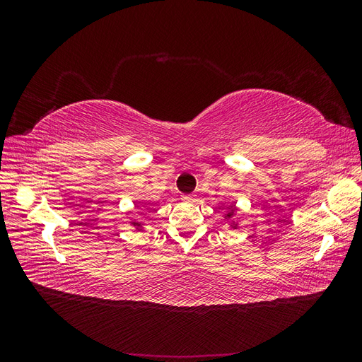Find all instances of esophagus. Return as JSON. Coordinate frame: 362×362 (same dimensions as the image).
Returning <instances> with one entry per match:
<instances>
[{"mask_svg": "<svg viewBox=\"0 0 362 362\" xmlns=\"http://www.w3.org/2000/svg\"><path fill=\"white\" fill-rule=\"evenodd\" d=\"M193 199H194L193 194H182V201H185V202H192Z\"/></svg>", "mask_w": 362, "mask_h": 362, "instance_id": "1", "label": "esophagus"}]
</instances>
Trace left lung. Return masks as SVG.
I'll list each match as a JSON object with an SVG mask.
<instances>
[{
  "label": "left lung",
  "instance_id": "1",
  "mask_svg": "<svg viewBox=\"0 0 362 362\" xmlns=\"http://www.w3.org/2000/svg\"><path fill=\"white\" fill-rule=\"evenodd\" d=\"M234 211H235V206H234V205H229V206L226 208V217H233Z\"/></svg>",
  "mask_w": 362,
  "mask_h": 362
}]
</instances>
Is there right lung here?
Returning a JSON list of instances; mask_svg holds the SVG:
<instances>
[{
	"instance_id": "obj_1",
	"label": "right lung",
	"mask_w": 362,
	"mask_h": 362,
	"mask_svg": "<svg viewBox=\"0 0 362 362\" xmlns=\"http://www.w3.org/2000/svg\"><path fill=\"white\" fill-rule=\"evenodd\" d=\"M133 225H134L137 229H140V228H141V223H140V222H133Z\"/></svg>"
}]
</instances>
